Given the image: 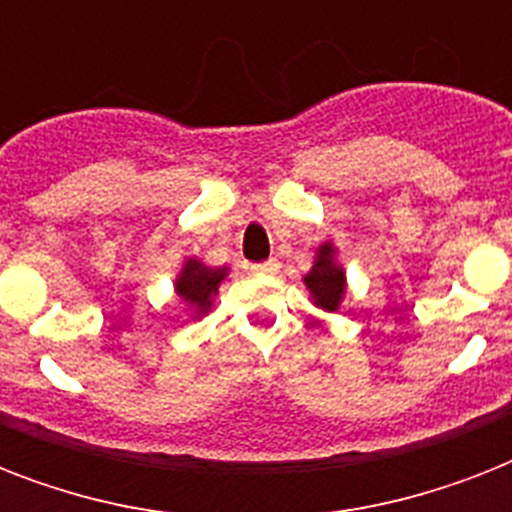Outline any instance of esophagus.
Instances as JSON below:
<instances>
[{
    "label": "esophagus",
    "instance_id": "esophagus-1",
    "mask_svg": "<svg viewBox=\"0 0 512 512\" xmlns=\"http://www.w3.org/2000/svg\"><path fill=\"white\" fill-rule=\"evenodd\" d=\"M252 271L276 273V271H279V260H265V263H260V265H252Z\"/></svg>",
    "mask_w": 512,
    "mask_h": 512
}]
</instances>
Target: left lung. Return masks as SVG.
I'll return each instance as SVG.
<instances>
[{
    "mask_svg": "<svg viewBox=\"0 0 512 512\" xmlns=\"http://www.w3.org/2000/svg\"><path fill=\"white\" fill-rule=\"evenodd\" d=\"M337 255L340 252H337L335 241H321L316 247V255H313L311 271L303 276L311 303L324 313L340 311L345 292H348V276H345V268L337 260Z\"/></svg>",
    "mask_w": 512,
    "mask_h": 512,
    "instance_id": "obj_1",
    "label": "left lung"
}]
</instances>
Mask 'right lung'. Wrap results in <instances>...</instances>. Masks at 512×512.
Wrapping results in <instances>:
<instances>
[{
	"mask_svg": "<svg viewBox=\"0 0 512 512\" xmlns=\"http://www.w3.org/2000/svg\"><path fill=\"white\" fill-rule=\"evenodd\" d=\"M228 273H231L228 265L212 268L199 257H185L183 268L177 271L175 281H172L177 303L183 305V311H188L191 319L207 316L212 311V305H215L220 284L228 279Z\"/></svg>",
	"mask_w": 512,
	"mask_h": 512,
	"instance_id": "obj_1",
	"label": "right lung"
}]
</instances>
